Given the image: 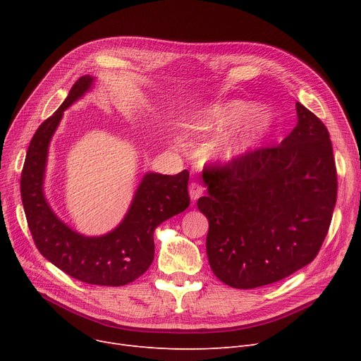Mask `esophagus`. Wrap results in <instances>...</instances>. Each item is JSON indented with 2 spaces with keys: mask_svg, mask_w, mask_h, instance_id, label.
<instances>
[{
  "mask_svg": "<svg viewBox=\"0 0 361 361\" xmlns=\"http://www.w3.org/2000/svg\"><path fill=\"white\" fill-rule=\"evenodd\" d=\"M188 195H190L192 200H197L203 195V187L199 183H190V185H188Z\"/></svg>",
  "mask_w": 361,
  "mask_h": 361,
  "instance_id": "obj_1",
  "label": "esophagus"
}]
</instances>
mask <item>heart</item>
Masks as SVG:
<instances>
[{
    "instance_id": "b5f03b06",
    "label": "heart",
    "mask_w": 361,
    "mask_h": 361,
    "mask_svg": "<svg viewBox=\"0 0 361 361\" xmlns=\"http://www.w3.org/2000/svg\"><path fill=\"white\" fill-rule=\"evenodd\" d=\"M275 116L268 109H253L244 101H226L207 106L185 126L192 135L233 128L212 147L211 155L221 162H234L247 155L269 136Z\"/></svg>"
}]
</instances>
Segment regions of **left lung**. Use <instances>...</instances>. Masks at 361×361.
<instances>
[{
	"instance_id": "obj_1",
	"label": "left lung",
	"mask_w": 361,
	"mask_h": 361,
	"mask_svg": "<svg viewBox=\"0 0 361 361\" xmlns=\"http://www.w3.org/2000/svg\"><path fill=\"white\" fill-rule=\"evenodd\" d=\"M297 126L275 147L257 149L203 178L197 200L209 221L206 253L226 286L250 290L309 264L324 243L336 203L329 131L295 102Z\"/></svg>"
}]
</instances>
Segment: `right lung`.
<instances>
[{"instance_id": "1", "label": "right lung", "mask_w": 361, "mask_h": 361, "mask_svg": "<svg viewBox=\"0 0 361 361\" xmlns=\"http://www.w3.org/2000/svg\"><path fill=\"white\" fill-rule=\"evenodd\" d=\"M94 79L82 75L61 106L36 130L26 154L20 192L29 230L45 259L82 282L120 287L137 279L154 262L157 226L190 204L188 171L176 176L146 173L123 221L104 235L80 234L56 216L44 193L49 143L64 111L92 90Z\"/></svg>"}]
</instances>
